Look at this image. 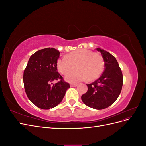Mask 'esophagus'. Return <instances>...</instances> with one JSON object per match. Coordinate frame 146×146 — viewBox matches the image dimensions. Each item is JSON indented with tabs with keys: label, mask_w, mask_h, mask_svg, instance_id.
Wrapping results in <instances>:
<instances>
[{
	"label": "esophagus",
	"mask_w": 146,
	"mask_h": 146,
	"mask_svg": "<svg viewBox=\"0 0 146 146\" xmlns=\"http://www.w3.org/2000/svg\"><path fill=\"white\" fill-rule=\"evenodd\" d=\"M77 85H78L76 83H72V84H70V86L71 87H76Z\"/></svg>",
	"instance_id": "esophagus-1"
}]
</instances>
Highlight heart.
<instances>
[{
	"label": "heart",
	"instance_id": "b5f03b06",
	"mask_svg": "<svg viewBox=\"0 0 146 146\" xmlns=\"http://www.w3.org/2000/svg\"><path fill=\"white\" fill-rule=\"evenodd\" d=\"M78 69L67 74L65 80L70 83L98 78L104 69L103 58L98 53L87 49H78L70 52L66 57L58 60L56 67L62 74H66L75 66Z\"/></svg>",
	"mask_w": 146,
	"mask_h": 146
}]
</instances>
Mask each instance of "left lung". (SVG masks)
Returning <instances> with one entry per match:
<instances>
[{
	"label": "left lung",
	"mask_w": 146,
	"mask_h": 146,
	"mask_svg": "<svg viewBox=\"0 0 146 146\" xmlns=\"http://www.w3.org/2000/svg\"><path fill=\"white\" fill-rule=\"evenodd\" d=\"M96 50L102 56L105 69L98 80L86 84L88 91L82 96V100L88 107L102 110L111 105L118 98L122 90L123 76L115 57L100 48Z\"/></svg>",
	"instance_id": "left-lung-1"
}]
</instances>
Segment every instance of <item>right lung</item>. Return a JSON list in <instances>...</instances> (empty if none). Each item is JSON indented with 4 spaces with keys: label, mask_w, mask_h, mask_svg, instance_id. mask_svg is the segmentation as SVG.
Wrapping results in <instances>:
<instances>
[{
    "label": "right lung",
    "mask_w": 146,
    "mask_h": 146,
    "mask_svg": "<svg viewBox=\"0 0 146 146\" xmlns=\"http://www.w3.org/2000/svg\"><path fill=\"white\" fill-rule=\"evenodd\" d=\"M60 52L54 48H46L33 54L24 70L23 80L28 98L39 108H54L62 101L69 84L63 80L57 71L56 62ZM60 79L51 86L54 80Z\"/></svg>",
    "instance_id": "add662e5"
}]
</instances>
